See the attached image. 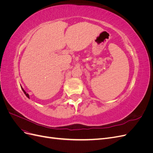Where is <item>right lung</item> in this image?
Wrapping results in <instances>:
<instances>
[{
	"label": "right lung",
	"mask_w": 153,
	"mask_h": 153,
	"mask_svg": "<svg viewBox=\"0 0 153 153\" xmlns=\"http://www.w3.org/2000/svg\"><path fill=\"white\" fill-rule=\"evenodd\" d=\"M21 88H22V91H24V94L26 95V96L27 97V98H29V94H27V92L25 91V90L24 89H23V88H22V87H21Z\"/></svg>",
	"instance_id": "add662e5"
}]
</instances>
